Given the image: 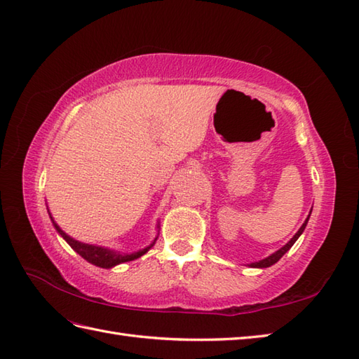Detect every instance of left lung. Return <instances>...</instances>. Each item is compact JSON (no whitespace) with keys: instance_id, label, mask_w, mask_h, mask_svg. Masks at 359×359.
<instances>
[{"instance_id":"obj_1","label":"left lung","mask_w":359,"mask_h":359,"mask_svg":"<svg viewBox=\"0 0 359 359\" xmlns=\"http://www.w3.org/2000/svg\"><path fill=\"white\" fill-rule=\"evenodd\" d=\"M307 221H309V218L306 219L304 224L301 226V229L298 230V232L294 233V236L292 238V240H290L287 244H285V245L283 247V249H280V250H278V252H275L273 255H270V257H269V258H266V259H262V261H259V262H253V264H250V266H252V267H269V266H272V264H275V262L280 261V259H281V257H283V255H284L285 252H287V250L290 249V247L294 244V241H297L298 238H299V235H301L302 232H304V229H306V226H307Z\"/></svg>"}]
</instances>
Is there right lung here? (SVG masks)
<instances>
[{
  "label": "right lung",
  "instance_id": "1",
  "mask_svg": "<svg viewBox=\"0 0 359 359\" xmlns=\"http://www.w3.org/2000/svg\"><path fill=\"white\" fill-rule=\"evenodd\" d=\"M53 226H55V229L58 230L60 235L69 243V245L72 247V249H74L76 253L81 255V257L86 261H89V262H92V264L98 266V267H104V269H110V267H114L116 264H121V262L137 259V258L141 257V255H144L150 249V247L154 245L152 244L150 247H147V249L140 250L137 253L121 255V253H118V252H112V250H109V249H104V247H97V245L83 244V243H79V241H75L74 238H70L69 235H66L65 232H62V230L58 227V224L55 221H53Z\"/></svg>",
  "mask_w": 359,
  "mask_h": 359
}]
</instances>
